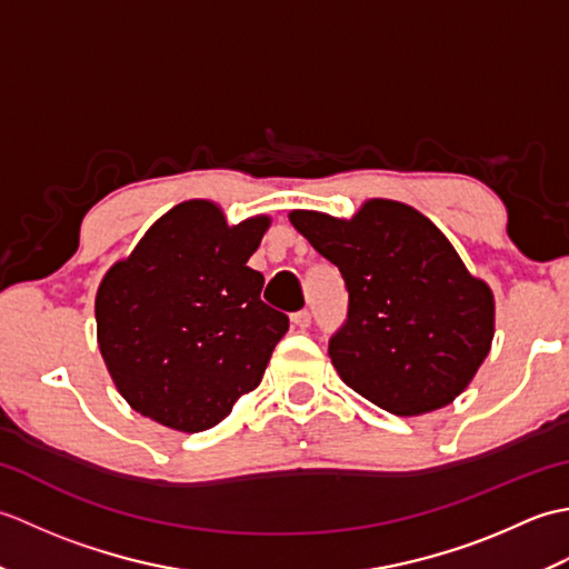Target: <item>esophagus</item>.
<instances>
[{"instance_id":"obj_1","label":"esophagus","mask_w":569,"mask_h":569,"mask_svg":"<svg viewBox=\"0 0 569 569\" xmlns=\"http://www.w3.org/2000/svg\"><path fill=\"white\" fill-rule=\"evenodd\" d=\"M291 320H293L296 328L306 330V328H310V322H312V312L310 310H298V312H293Z\"/></svg>"}]
</instances>
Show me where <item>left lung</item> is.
I'll list each match as a JSON object with an SVG mask.
<instances>
[{"mask_svg":"<svg viewBox=\"0 0 569 569\" xmlns=\"http://www.w3.org/2000/svg\"><path fill=\"white\" fill-rule=\"evenodd\" d=\"M291 222L345 278L347 320L328 352L349 389L396 416L467 389L493 340V296L426 214L369 200L352 220L296 210Z\"/></svg>","mask_w":569,"mask_h":569,"instance_id":"obj_1","label":"left lung"}]
</instances>
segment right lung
Instances as JSON below:
<instances>
[{
    "instance_id": "1",
    "label": "right lung",
    "mask_w": 569,
    "mask_h": 569,
    "mask_svg": "<svg viewBox=\"0 0 569 569\" xmlns=\"http://www.w3.org/2000/svg\"><path fill=\"white\" fill-rule=\"evenodd\" d=\"M269 217L229 227L208 200L180 202L102 278L98 342L119 393L166 428L217 426L259 386L288 316L247 266Z\"/></svg>"
}]
</instances>
